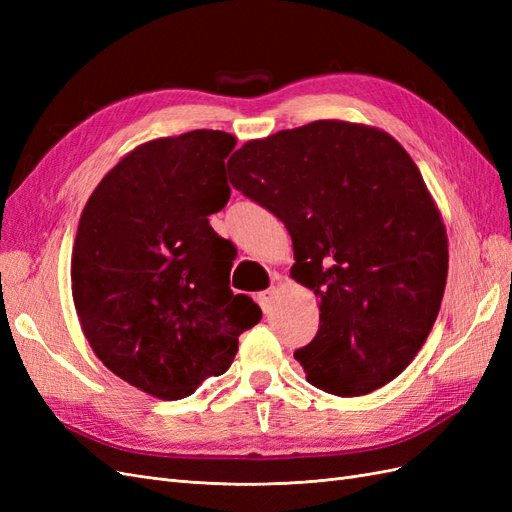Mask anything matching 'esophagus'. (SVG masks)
<instances>
[{
  "label": "esophagus",
  "mask_w": 512,
  "mask_h": 512,
  "mask_svg": "<svg viewBox=\"0 0 512 512\" xmlns=\"http://www.w3.org/2000/svg\"><path fill=\"white\" fill-rule=\"evenodd\" d=\"M256 299H258V303L262 307V312H269L271 305H273V299H275V288H267V290L258 292Z\"/></svg>",
  "instance_id": "esophagus-1"
}]
</instances>
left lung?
I'll list each match as a JSON object with an SVG mask.
<instances>
[{
    "label": "left lung",
    "mask_w": 512,
    "mask_h": 512,
    "mask_svg": "<svg viewBox=\"0 0 512 512\" xmlns=\"http://www.w3.org/2000/svg\"><path fill=\"white\" fill-rule=\"evenodd\" d=\"M230 183L288 228L292 280L320 299V327L294 350L305 378L339 397L397 378L438 318L446 230L393 136L312 121L232 153Z\"/></svg>",
    "instance_id": "obj_1"
}]
</instances>
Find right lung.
<instances>
[{"label": "right lung", "mask_w": 512, "mask_h": 512, "mask_svg": "<svg viewBox=\"0 0 512 512\" xmlns=\"http://www.w3.org/2000/svg\"><path fill=\"white\" fill-rule=\"evenodd\" d=\"M235 136L192 130L130 151L87 200L72 252V297L98 359L121 380L183 399L237 354L260 322L232 294L235 245L209 215L226 207Z\"/></svg>", "instance_id": "add662e5"}]
</instances>
